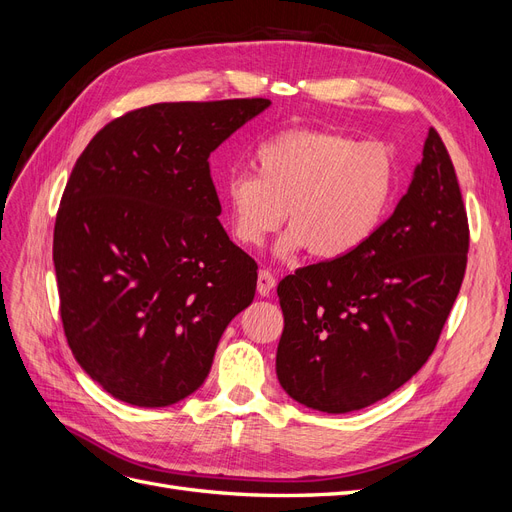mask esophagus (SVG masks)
Listing matches in <instances>:
<instances>
[{"label":"esophagus","mask_w":512,"mask_h":512,"mask_svg":"<svg viewBox=\"0 0 512 512\" xmlns=\"http://www.w3.org/2000/svg\"><path fill=\"white\" fill-rule=\"evenodd\" d=\"M275 275L271 273V271H267V269H262L260 273H258V294L260 296H269L271 294V290L275 288Z\"/></svg>","instance_id":"34e87169"}]
</instances>
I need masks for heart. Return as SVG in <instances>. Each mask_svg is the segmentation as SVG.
<instances>
[{
  "mask_svg": "<svg viewBox=\"0 0 512 512\" xmlns=\"http://www.w3.org/2000/svg\"><path fill=\"white\" fill-rule=\"evenodd\" d=\"M254 171L222 182L228 226L243 248H260L288 222L277 254L301 250L324 262L345 260L373 239L396 186V161L381 142L322 127L281 129L254 148Z\"/></svg>",
  "mask_w": 512,
  "mask_h": 512,
  "instance_id": "b5f03b06",
  "label": "heart"
}]
</instances>
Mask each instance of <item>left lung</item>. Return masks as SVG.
Listing matches in <instances>:
<instances>
[{"label":"left lung","mask_w":512,"mask_h":512,"mask_svg":"<svg viewBox=\"0 0 512 512\" xmlns=\"http://www.w3.org/2000/svg\"><path fill=\"white\" fill-rule=\"evenodd\" d=\"M468 216L436 129L407 195L360 252L279 281L277 379L309 409L349 413L390 396L426 364L460 294Z\"/></svg>","instance_id":"left-lung-1"}]
</instances>
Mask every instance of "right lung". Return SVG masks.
Here are the masks:
<instances>
[{
    "instance_id": "right-lung-1",
    "label": "right lung",
    "mask_w": 512,
    "mask_h": 512,
    "mask_svg": "<svg viewBox=\"0 0 512 512\" xmlns=\"http://www.w3.org/2000/svg\"><path fill=\"white\" fill-rule=\"evenodd\" d=\"M269 99L154 103L108 122L69 175L52 239L61 322L86 375L135 407L199 390L258 264L228 239L209 154Z\"/></svg>"
}]
</instances>
